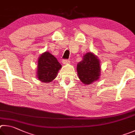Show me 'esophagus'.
<instances>
[{
    "label": "esophagus",
    "mask_w": 135,
    "mask_h": 135,
    "mask_svg": "<svg viewBox=\"0 0 135 135\" xmlns=\"http://www.w3.org/2000/svg\"><path fill=\"white\" fill-rule=\"evenodd\" d=\"M69 62L70 61L69 60H67V59H64V60H63V63L64 65H66V64L69 63Z\"/></svg>",
    "instance_id": "obj_1"
}]
</instances>
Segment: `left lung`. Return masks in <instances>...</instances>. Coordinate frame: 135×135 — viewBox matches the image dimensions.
<instances>
[{"label":"left lung","instance_id":"8db88e82","mask_svg":"<svg viewBox=\"0 0 135 135\" xmlns=\"http://www.w3.org/2000/svg\"><path fill=\"white\" fill-rule=\"evenodd\" d=\"M100 60L93 53L85 54L83 60L77 65V72L81 81L85 85H90L98 79L100 75Z\"/></svg>","mask_w":135,"mask_h":135}]
</instances>
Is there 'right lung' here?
<instances>
[{
    "instance_id": "add662e5",
    "label": "right lung",
    "mask_w": 135,
    "mask_h": 135,
    "mask_svg": "<svg viewBox=\"0 0 135 135\" xmlns=\"http://www.w3.org/2000/svg\"><path fill=\"white\" fill-rule=\"evenodd\" d=\"M61 67L60 63L49 52L42 53L38 61V78L42 82L49 83L56 77Z\"/></svg>"
}]
</instances>
